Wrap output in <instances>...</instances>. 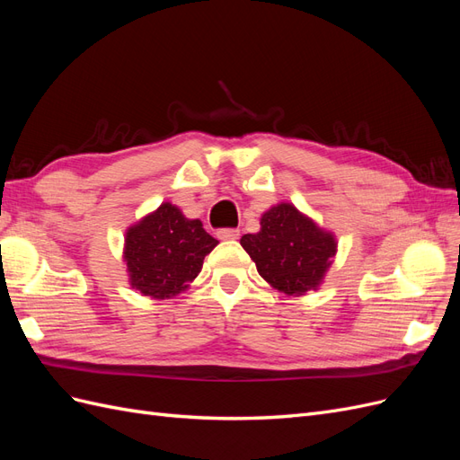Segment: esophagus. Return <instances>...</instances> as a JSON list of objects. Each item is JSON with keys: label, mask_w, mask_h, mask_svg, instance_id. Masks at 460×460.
<instances>
[{"label": "esophagus", "mask_w": 460, "mask_h": 460, "mask_svg": "<svg viewBox=\"0 0 460 460\" xmlns=\"http://www.w3.org/2000/svg\"><path fill=\"white\" fill-rule=\"evenodd\" d=\"M217 235H218V240H238L240 238V230H235V228H220L217 232Z\"/></svg>", "instance_id": "34e87169"}]
</instances>
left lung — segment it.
Returning <instances> with one entry per match:
<instances>
[{
  "label": "left lung",
  "mask_w": 460,
  "mask_h": 460,
  "mask_svg": "<svg viewBox=\"0 0 460 460\" xmlns=\"http://www.w3.org/2000/svg\"><path fill=\"white\" fill-rule=\"evenodd\" d=\"M240 243L270 288L289 297L316 291L338 253L336 234L286 201L264 211L261 230L242 235Z\"/></svg>",
  "instance_id": "1"
}]
</instances>
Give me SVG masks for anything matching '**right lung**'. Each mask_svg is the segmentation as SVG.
Segmentation results:
<instances>
[{
	"label": "right lung",
	"instance_id": "add662e5",
	"mask_svg": "<svg viewBox=\"0 0 460 460\" xmlns=\"http://www.w3.org/2000/svg\"><path fill=\"white\" fill-rule=\"evenodd\" d=\"M217 243L199 218H188L176 205L164 201L124 234L122 259L128 284L151 299H172L196 280L205 255Z\"/></svg>",
	"mask_w": 460,
	"mask_h": 460
}]
</instances>
